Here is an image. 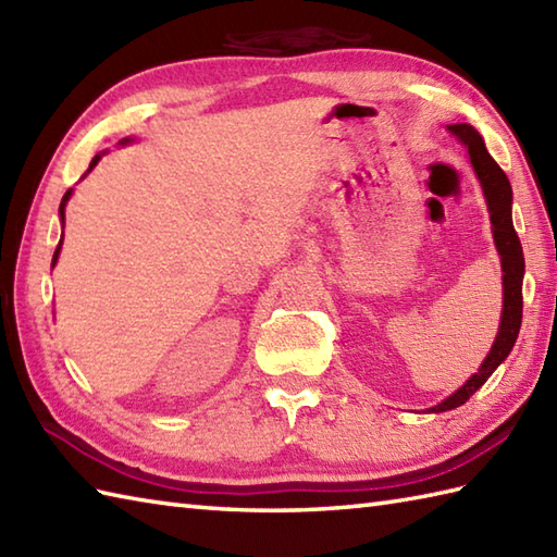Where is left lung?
<instances>
[{
	"label": "left lung",
	"mask_w": 557,
	"mask_h": 557,
	"mask_svg": "<svg viewBox=\"0 0 557 557\" xmlns=\"http://www.w3.org/2000/svg\"><path fill=\"white\" fill-rule=\"evenodd\" d=\"M449 134L457 136L461 144L469 148L471 164L479 174V182L483 186V196H486L491 224H493V239L498 246V253L503 260V318L500 330L495 337L493 347L488 351L486 361L481 363L479 373H474L469 381L461 385L455 395H449L441 405L433 407L431 411H447L459 405L476 393V389L488 381L491 373L507 359V354L512 351L519 325H522V280H524V253L522 244L512 224V186L507 174L500 170V164L491 158V152L483 146V138L474 126L469 124H453Z\"/></svg>",
	"instance_id": "obj_1"
}]
</instances>
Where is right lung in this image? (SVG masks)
Returning <instances> with one entry per match:
<instances>
[{
	"instance_id": "add662e5",
	"label": "right lung",
	"mask_w": 557,
	"mask_h": 557,
	"mask_svg": "<svg viewBox=\"0 0 557 557\" xmlns=\"http://www.w3.org/2000/svg\"><path fill=\"white\" fill-rule=\"evenodd\" d=\"M98 160H100V156H96V158H92V162H90V170H92V168H96V164H98ZM69 196H71V191H66V194H64V198H62V206H59V215H62V220H64V206H66V200H69ZM62 236H64V234H62ZM59 248H62V242H59V244H57V251H54V258H52V265L57 263Z\"/></svg>"
}]
</instances>
